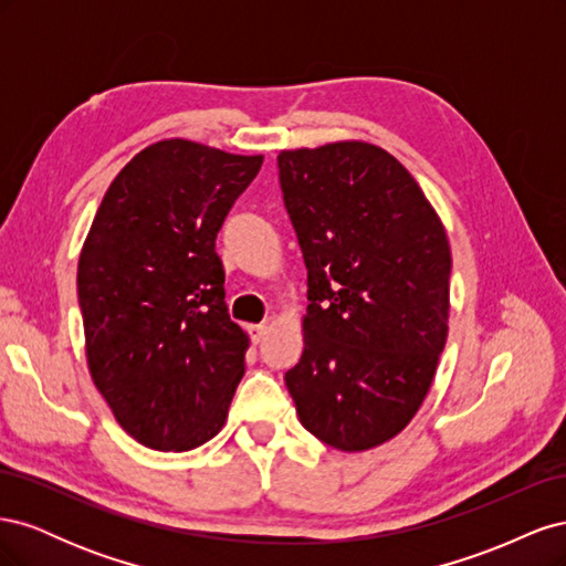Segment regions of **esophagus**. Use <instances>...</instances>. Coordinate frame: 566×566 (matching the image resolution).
I'll list each match as a JSON object with an SVG mask.
<instances>
[{
    "mask_svg": "<svg viewBox=\"0 0 566 566\" xmlns=\"http://www.w3.org/2000/svg\"><path fill=\"white\" fill-rule=\"evenodd\" d=\"M248 333H250V339H252V345H262L264 342V337H266V333H269V328L264 323H260V325H250L248 328Z\"/></svg>",
    "mask_w": 566,
    "mask_h": 566,
    "instance_id": "esophagus-1",
    "label": "esophagus"
}]
</instances>
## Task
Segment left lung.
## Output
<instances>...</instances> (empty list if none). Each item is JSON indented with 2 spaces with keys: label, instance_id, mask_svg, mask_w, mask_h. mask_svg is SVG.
Returning a JSON list of instances; mask_svg holds the SVG:
<instances>
[{
  "label": "left lung",
  "instance_id": "left-lung-1",
  "mask_svg": "<svg viewBox=\"0 0 566 566\" xmlns=\"http://www.w3.org/2000/svg\"><path fill=\"white\" fill-rule=\"evenodd\" d=\"M279 179L310 287L287 391L323 443L375 449L413 420L447 345V229L408 169L366 142L281 150Z\"/></svg>",
  "mask_w": 566,
  "mask_h": 566
}]
</instances>
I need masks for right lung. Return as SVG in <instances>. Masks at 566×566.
Wrapping results in <instances>:
<instances>
[{
  "label": "right lung",
  "instance_id": "obj_1",
  "mask_svg": "<svg viewBox=\"0 0 566 566\" xmlns=\"http://www.w3.org/2000/svg\"><path fill=\"white\" fill-rule=\"evenodd\" d=\"M264 156L150 144L101 200L77 264L92 380L156 451H191L227 422L250 337L229 318L217 233Z\"/></svg>",
  "mask_w": 566,
  "mask_h": 566
}]
</instances>
